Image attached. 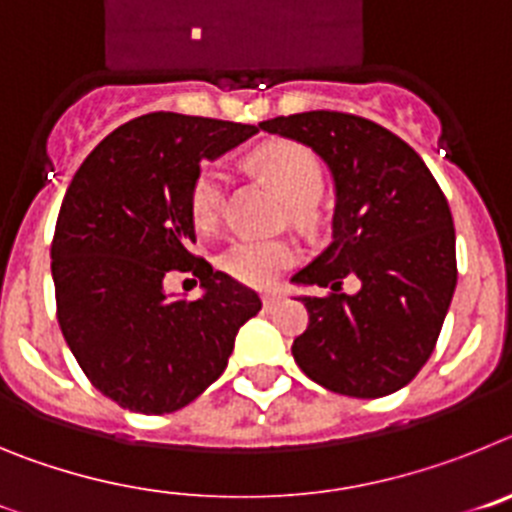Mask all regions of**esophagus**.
Here are the masks:
<instances>
[{"instance_id": "esophagus-1", "label": "esophagus", "mask_w": 512, "mask_h": 512, "mask_svg": "<svg viewBox=\"0 0 512 512\" xmlns=\"http://www.w3.org/2000/svg\"><path fill=\"white\" fill-rule=\"evenodd\" d=\"M261 300H264V310L266 312H271V310H274V307L279 305V295H274V292L264 295V297H261Z\"/></svg>"}]
</instances>
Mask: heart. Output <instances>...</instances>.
<instances>
[{
  "instance_id": "1",
  "label": "heart",
  "mask_w": 512,
  "mask_h": 512,
  "mask_svg": "<svg viewBox=\"0 0 512 512\" xmlns=\"http://www.w3.org/2000/svg\"><path fill=\"white\" fill-rule=\"evenodd\" d=\"M253 164L269 179L289 205H307L323 187V169L318 158L297 143H266L256 151ZM228 174L220 164L200 171L192 187V215L200 228H212L223 210V194ZM295 248L282 241H256L243 238L225 253V269L241 282L264 287L279 277L284 266L292 264Z\"/></svg>"
}]
</instances>
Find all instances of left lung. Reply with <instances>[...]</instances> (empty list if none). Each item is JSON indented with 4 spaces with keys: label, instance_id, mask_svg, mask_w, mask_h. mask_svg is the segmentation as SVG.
I'll use <instances>...</instances> for the list:
<instances>
[{
    "label": "left lung",
    "instance_id": "left-lung-1",
    "mask_svg": "<svg viewBox=\"0 0 512 512\" xmlns=\"http://www.w3.org/2000/svg\"><path fill=\"white\" fill-rule=\"evenodd\" d=\"M320 156L333 179V235L289 279L328 287L297 295L310 323L292 343L297 366L325 390L384 397L423 369L456 289V235L449 202L423 158L372 120L312 110L259 122ZM360 279L354 296L340 292Z\"/></svg>",
    "mask_w": 512,
    "mask_h": 512
}]
</instances>
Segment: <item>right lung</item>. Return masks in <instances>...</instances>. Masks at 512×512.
<instances>
[{
  "mask_svg": "<svg viewBox=\"0 0 512 512\" xmlns=\"http://www.w3.org/2000/svg\"><path fill=\"white\" fill-rule=\"evenodd\" d=\"M256 133L151 112L107 135L71 179L51 246L58 323L84 374L122 408L164 415L197 400L261 310L253 289L189 253L202 164ZM171 268L201 277L197 301L165 292Z\"/></svg>",
  "mask_w": 512,
  "mask_h": 512,
  "instance_id": "add662e5",
  "label": "right lung"
}]
</instances>
